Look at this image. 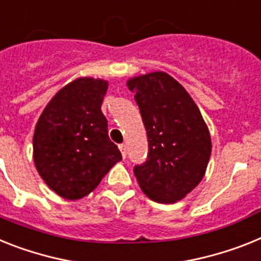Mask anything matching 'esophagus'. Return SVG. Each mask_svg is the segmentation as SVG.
<instances>
[{"label": "esophagus", "instance_id": "esophagus-1", "mask_svg": "<svg viewBox=\"0 0 261 261\" xmlns=\"http://www.w3.org/2000/svg\"><path fill=\"white\" fill-rule=\"evenodd\" d=\"M119 150H120V152H122V156L123 158H126V144H119Z\"/></svg>", "mask_w": 261, "mask_h": 261}]
</instances>
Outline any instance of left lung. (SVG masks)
Returning <instances> with one entry per match:
<instances>
[{"label":"left lung","mask_w":261,"mask_h":261,"mask_svg":"<svg viewBox=\"0 0 261 261\" xmlns=\"http://www.w3.org/2000/svg\"><path fill=\"white\" fill-rule=\"evenodd\" d=\"M147 131V161L135 166L142 191L158 203H175L200 183L211 156V137L190 94L164 71L127 81Z\"/></svg>","instance_id":"left-lung-1"}]
</instances>
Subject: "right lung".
Returning a JSON list of instances; mask_svg holds the SVG:
<instances>
[{
  "label": "right lung",
  "instance_id": "right-lung-1",
  "mask_svg": "<svg viewBox=\"0 0 261 261\" xmlns=\"http://www.w3.org/2000/svg\"><path fill=\"white\" fill-rule=\"evenodd\" d=\"M109 83L76 78L51 98L36 124L33 158L38 174L60 196L76 200L94 191L120 151L100 110Z\"/></svg>",
  "mask_w": 261,
  "mask_h": 261
}]
</instances>
